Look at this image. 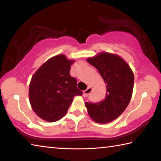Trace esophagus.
<instances>
[{
    "label": "esophagus",
    "instance_id": "esophagus-1",
    "mask_svg": "<svg viewBox=\"0 0 161 161\" xmlns=\"http://www.w3.org/2000/svg\"><path fill=\"white\" fill-rule=\"evenodd\" d=\"M92 92V87H90V86H89L88 88L86 89V90H84L83 92V97H87L89 94L91 93Z\"/></svg>",
    "mask_w": 161,
    "mask_h": 161
}]
</instances>
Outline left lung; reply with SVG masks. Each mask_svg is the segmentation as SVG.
Returning a JSON list of instances; mask_svg holds the SVG:
<instances>
[{"mask_svg": "<svg viewBox=\"0 0 161 161\" xmlns=\"http://www.w3.org/2000/svg\"><path fill=\"white\" fill-rule=\"evenodd\" d=\"M86 61L97 68L107 84L105 99L98 103L86 102L87 112L96 123H109L129 105L133 89V73L129 65L115 54L103 52Z\"/></svg>", "mask_w": 161, "mask_h": 161, "instance_id": "obj_1", "label": "left lung"}]
</instances>
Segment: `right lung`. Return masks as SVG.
<instances>
[{
  "label": "right lung",
  "instance_id": "add662e5",
  "mask_svg": "<svg viewBox=\"0 0 161 161\" xmlns=\"http://www.w3.org/2000/svg\"><path fill=\"white\" fill-rule=\"evenodd\" d=\"M75 60L58 54L46 61L32 77L29 101L35 114L48 122L61 119L75 96H81L77 80L69 75Z\"/></svg>",
  "mask_w": 161,
  "mask_h": 161
}]
</instances>
